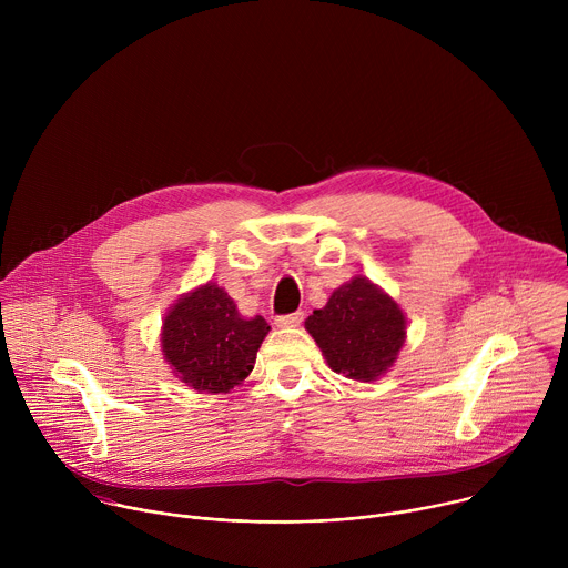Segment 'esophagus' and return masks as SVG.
<instances>
[{
	"label": "esophagus",
	"instance_id": "34e87169",
	"mask_svg": "<svg viewBox=\"0 0 568 568\" xmlns=\"http://www.w3.org/2000/svg\"><path fill=\"white\" fill-rule=\"evenodd\" d=\"M301 321H303V312L281 314V316H276V326H278V328H296Z\"/></svg>",
	"mask_w": 568,
	"mask_h": 568
}]
</instances>
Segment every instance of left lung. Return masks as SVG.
I'll return each mask as SVG.
<instances>
[{
    "instance_id": "obj_1",
    "label": "left lung",
    "mask_w": 568,
    "mask_h": 568,
    "mask_svg": "<svg viewBox=\"0 0 568 568\" xmlns=\"http://www.w3.org/2000/svg\"><path fill=\"white\" fill-rule=\"evenodd\" d=\"M305 328L335 373L362 382L393 366L407 335L397 303L362 276L335 290L326 307L305 318Z\"/></svg>"
}]
</instances>
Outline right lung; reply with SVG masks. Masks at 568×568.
<instances>
[{
    "instance_id": "obj_1",
    "label": "right lung",
    "mask_w": 568,
    "mask_h": 568,
    "mask_svg": "<svg viewBox=\"0 0 568 568\" xmlns=\"http://www.w3.org/2000/svg\"><path fill=\"white\" fill-rule=\"evenodd\" d=\"M267 333L263 316L245 318L222 287L206 283L166 314L161 346L189 386L226 393L252 373Z\"/></svg>"
}]
</instances>
